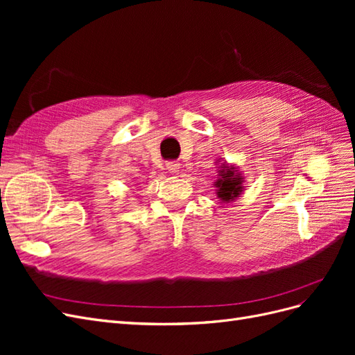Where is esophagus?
<instances>
[{
    "instance_id": "34e87169",
    "label": "esophagus",
    "mask_w": 355,
    "mask_h": 355,
    "mask_svg": "<svg viewBox=\"0 0 355 355\" xmlns=\"http://www.w3.org/2000/svg\"><path fill=\"white\" fill-rule=\"evenodd\" d=\"M167 166V170L170 171V173H179V170H180V164L178 163V161H168V163L166 164Z\"/></svg>"
}]
</instances>
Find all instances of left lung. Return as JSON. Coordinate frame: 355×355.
Wrapping results in <instances>:
<instances>
[{"label":"left lung","instance_id":"1","mask_svg":"<svg viewBox=\"0 0 355 355\" xmlns=\"http://www.w3.org/2000/svg\"><path fill=\"white\" fill-rule=\"evenodd\" d=\"M220 158L216 159V164H219L218 179L213 185L216 188V196L222 202H231L237 200L244 191V178L237 166L228 164L227 161H223L220 164Z\"/></svg>","mask_w":355,"mask_h":355}]
</instances>
